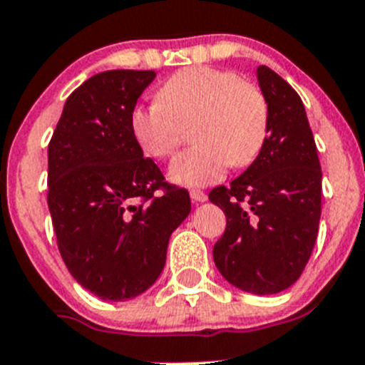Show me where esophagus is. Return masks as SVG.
<instances>
[{"label":"esophagus","mask_w":365,"mask_h":365,"mask_svg":"<svg viewBox=\"0 0 365 365\" xmlns=\"http://www.w3.org/2000/svg\"><path fill=\"white\" fill-rule=\"evenodd\" d=\"M190 197H192L193 202H204V200L207 199V195L202 190H192V192H190Z\"/></svg>","instance_id":"obj_1"}]
</instances>
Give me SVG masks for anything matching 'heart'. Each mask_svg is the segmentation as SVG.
Here are the masks:
<instances>
[{
    "mask_svg": "<svg viewBox=\"0 0 365 365\" xmlns=\"http://www.w3.org/2000/svg\"><path fill=\"white\" fill-rule=\"evenodd\" d=\"M195 147L170 166L172 180L206 186L224 177L227 166H249L265 145L269 102L256 84L229 69L186 68L158 89V100L130 113V130L154 159L172 158L192 127Z\"/></svg>",
    "mask_w": 365,
    "mask_h": 365,
    "instance_id": "obj_1",
    "label": "heart"
}]
</instances>
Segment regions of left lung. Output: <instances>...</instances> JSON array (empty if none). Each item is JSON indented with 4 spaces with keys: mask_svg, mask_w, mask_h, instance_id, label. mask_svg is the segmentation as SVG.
<instances>
[{
    "mask_svg": "<svg viewBox=\"0 0 365 365\" xmlns=\"http://www.w3.org/2000/svg\"><path fill=\"white\" fill-rule=\"evenodd\" d=\"M258 82L269 102V133L252 165L210 192L225 213L213 247L222 276L245 292L267 296L303 274L319 232L322 172L304 106L292 86L267 66Z\"/></svg>",
    "mask_w": 365,
    "mask_h": 365,
    "instance_id": "8db88e82",
    "label": "left lung"
}]
</instances>
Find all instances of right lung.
I'll return each mask as SVG.
<instances>
[{
    "label": "right lung",
    "instance_id": "right-lung-1",
    "mask_svg": "<svg viewBox=\"0 0 365 365\" xmlns=\"http://www.w3.org/2000/svg\"><path fill=\"white\" fill-rule=\"evenodd\" d=\"M154 71L110 69L68 96L48 145V207L58 252L100 299L125 301L154 283L170 235L192 210L130 130Z\"/></svg>",
    "mask_w": 365,
    "mask_h": 365
}]
</instances>
